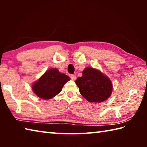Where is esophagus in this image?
Masks as SVG:
<instances>
[{
  "mask_svg": "<svg viewBox=\"0 0 147 147\" xmlns=\"http://www.w3.org/2000/svg\"><path fill=\"white\" fill-rule=\"evenodd\" d=\"M70 78L72 80H75L76 79V75H74V74H71Z\"/></svg>",
  "mask_w": 147,
  "mask_h": 147,
  "instance_id": "34e87169",
  "label": "esophagus"
}]
</instances>
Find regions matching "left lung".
I'll list each match as a JSON object with an SVG mask.
<instances>
[{
    "label": "left lung",
    "mask_w": 147,
    "mask_h": 147,
    "mask_svg": "<svg viewBox=\"0 0 147 147\" xmlns=\"http://www.w3.org/2000/svg\"><path fill=\"white\" fill-rule=\"evenodd\" d=\"M75 83L80 93L90 102H102L110 96L112 84L108 77L95 69L87 67Z\"/></svg>",
    "instance_id": "left-lung-1"
}]
</instances>
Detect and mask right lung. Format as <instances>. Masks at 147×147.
I'll return each instance as SVG.
<instances>
[{"label":"right lung","instance_id":"obj_1","mask_svg":"<svg viewBox=\"0 0 147 147\" xmlns=\"http://www.w3.org/2000/svg\"><path fill=\"white\" fill-rule=\"evenodd\" d=\"M69 80L68 76L59 73L58 69H51L33 84L32 89L39 97L48 100L58 94Z\"/></svg>","mask_w":147,"mask_h":147}]
</instances>
